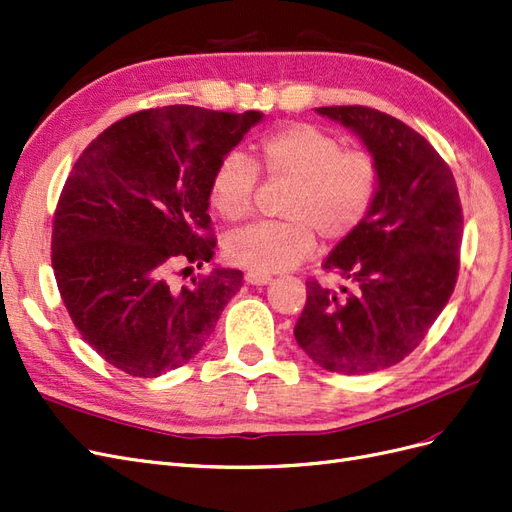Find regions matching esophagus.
<instances>
[{
	"label": "esophagus",
	"mask_w": 512,
	"mask_h": 512,
	"mask_svg": "<svg viewBox=\"0 0 512 512\" xmlns=\"http://www.w3.org/2000/svg\"><path fill=\"white\" fill-rule=\"evenodd\" d=\"M245 281H248V284H252V286H267V284H271L273 277L267 275V273L248 271V273H245Z\"/></svg>",
	"instance_id": "1"
}]
</instances>
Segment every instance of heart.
<instances>
[{
	"instance_id": "1",
	"label": "heart",
	"mask_w": 512,
	"mask_h": 512,
	"mask_svg": "<svg viewBox=\"0 0 512 512\" xmlns=\"http://www.w3.org/2000/svg\"><path fill=\"white\" fill-rule=\"evenodd\" d=\"M258 171L273 182H290L281 216L228 237L226 256L256 273L296 267L315 250V233L326 243L354 237L379 201L381 167L373 154L345 150L343 139L309 122H292L264 135L256 161L228 154L209 180V203L226 222L252 214Z\"/></svg>"
}]
</instances>
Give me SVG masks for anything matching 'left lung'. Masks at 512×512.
<instances>
[{
  "label": "left lung",
  "instance_id": "obj_1",
  "mask_svg": "<svg viewBox=\"0 0 512 512\" xmlns=\"http://www.w3.org/2000/svg\"><path fill=\"white\" fill-rule=\"evenodd\" d=\"M317 114L360 135L381 167V192L360 231L322 264L347 286L330 290L309 279L294 337L330 373H375L407 358L451 298L462 203L445 158L402 120L366 105H332Z\"/></svg>",
  "mask_w": 512,
  "mask_h": 512
}]
</instances>
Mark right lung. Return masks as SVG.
Wrapping results in <instances>:
<instances>
[{
  "label": "right lung",
  "instance_id": "right-lung-1",
  "mask_svg": "<svg viewBox=\"0 0 512 512\" xmlns=\"http://www.w3.org/2000/svg\"><path fill=\"white\" fill-rule=\"evenodd\" d=\"M262 118L167 105L129 114L84 148L52 220V269L74 326L122 373L152 379L195 358L243 273H173L216 254L209 180ZM180 271V275H182Z\"/></svg>",
  "mask_w": 512,
  "mask_h": 512
}]
</instances>
